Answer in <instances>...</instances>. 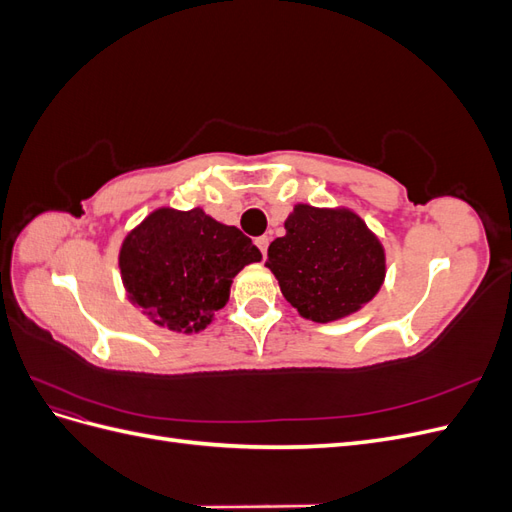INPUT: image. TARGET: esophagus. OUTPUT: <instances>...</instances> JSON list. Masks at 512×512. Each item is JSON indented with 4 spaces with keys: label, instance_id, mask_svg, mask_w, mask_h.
<instances>
[{
    "label": "esophagus",
    "instance_id": "1",
    "mask_svg": "<svg viewBox=\"0 0 512 512\" xmlns=\"http://www.w3.org/2000/svg\"><path fill=\"white\" fill-rule=\"evenodd\" d=\"M256 245H258V250L262 252V256H267V247H269V237H258V239H256Z\"/></svg>",
    "mask_w": 512,
    "mask_h": 512
}]
</instances>
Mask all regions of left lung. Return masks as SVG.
<instances>
[{"label":"left lung","mask_w":512,"mask_h":512,"mask_svg":"<svg viewBox=\"0 0 512 512\" xmlns=\"http://www.w3.org/2000/svg\"><path fill=\"white\" fill-rule=\"evenodd\" d=\"M284 228L265 265L303 318L333 322L376 297L386 275L384 247L354 211L294 205Z\"/></svg>","instance_id":"8db88e82"}]
</instances>
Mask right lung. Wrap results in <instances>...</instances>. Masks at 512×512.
Returning a JSON list of instances; mask_svg holds the SVG:
<instances>
[{"instance_id":"add662e5","label":"right lung","mask_w":512,"mask_h":512,"mask_svg":"<svg viewBox=\"0 0 512 512\" xmlns=\"http://www.w3.org/2000/svg\"><path fill=\"white\" fill-rule=\"evenodd\" d=\"M262 254L237 226L203 209H156L128 232L119 250L128 299L158 327L198 333L230 297V284Z\"/></svg>"}]
</instances>
